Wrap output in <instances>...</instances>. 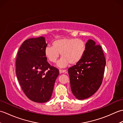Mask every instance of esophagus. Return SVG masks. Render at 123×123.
<instances>
[{
  "instance_id": "obj_1",
  "label": "esophagus",
  "mask_w": 123,
  "mask_h": 123,
  "mask_svg": "<svg viewBox=\"0 0 123 123\" xmlns=\"http://www.w3.org/2000/svg\"><path fill=\"white\" fill-rule=\"evenodd\" d=\"M59 72H60V74H62V73H67V71L66 70H61V69H60L59 70Z\"/></svg>"
}]
</instances>
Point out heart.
<instances>
[{"label": "heart", "mask_w": 123, "mask_h": 123, "mask_svg": "<svg viewBox=\"0 0 123 123\" xmlns=\"http://www.w3.org/2000/svg\"><path fill=\"white\" fill-rule=\"evenodd\" d=\"M86 44L80 39L63 38L52 42V46H47L44 51L45 56L49 62L55 63L62 56L57 63L60 67H66L70 63L74 65L82 59L86 51Z\"/></svg>", "instance_id": "heart-1"}]
</instances>
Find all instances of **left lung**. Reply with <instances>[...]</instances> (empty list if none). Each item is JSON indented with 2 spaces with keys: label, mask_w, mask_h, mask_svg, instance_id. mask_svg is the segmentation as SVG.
Instances as JSON below:
<instances>
[{
  "label": "left lung",
  "mask_w": 123,
  "mask_h": 123,
  "mask_svg": "<svg viewBox=\"0 0 123 123\" xmlns=\"http://www.w3.org/2000/svg\"><path fill=\"white\" fill-rule=\"evenodd\" d=\"M82 59L69 68L71 91L78 99L82 100L93 95L101 86L105 72L106 60L100 45L89 40Z\"/></svg>",
  "instance_id": "1"
}]
</instances>
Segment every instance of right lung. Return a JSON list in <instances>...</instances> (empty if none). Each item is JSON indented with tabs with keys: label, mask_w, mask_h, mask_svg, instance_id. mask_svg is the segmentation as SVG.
<instances>
[{
	"label": "right lung",
	"mask_w": 123,
	"mask_h": 123,
	"mask_svg": "<svg viewBox=\"0 0 123 123\" xmlns=\"http://www.w3.org/2000/svg\"><path fill=\"white\" fill-rule=\"evenodd\" d=\"M47 46L44 37L25 40L18 50L16 72L23 91L28 98L43 103L51 98L59 70L51 66L45 56Z\"/></svg>",
	"instance_id": "obj_1"
}]
</instances>
